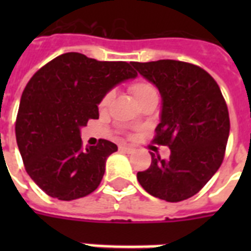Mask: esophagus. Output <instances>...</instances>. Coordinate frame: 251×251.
<instances>
[{
	"instance_id": "34e87169",
	"label": "esophagus",
	"mask_w": 251,
	"mask_h": 251,
	"mask_svg": "<svg viewBox=\"0 0 251 251\" xmlns=\"http://www.w3.org/2000/svg\"><path fill=\"white\" fill-rule=\"evenodd\" d=\"M120 150H121V151H125V152H133V149H131V147H127V146H120Z\"/></svg>"
}]
</instances>
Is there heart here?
Segmentation results:
<instances>
[{
  "mask_svg": "<svg viewBox=\"0 0 251 251\" xmlns=\"http://www.w3.org/2000/svg\"><path fill=\"white\" fill-rule=\"evenodd\" d=\"M130 90H131L134 98L137 99L138 102H141L143 99L149 98L151 95H157V91L156 88H155V86H153L152 83L147 82V80H137V82H134V83L130 86ZM113 98L114 91H108V92L102 96L101 101H100V106H101V108H106V106L112 102Z\"/></svg>",
  "mask_w": 251,
  "mask_h": 251,
  "instance_id": "obj_1",
  "label": "heart"
}]
</instances>
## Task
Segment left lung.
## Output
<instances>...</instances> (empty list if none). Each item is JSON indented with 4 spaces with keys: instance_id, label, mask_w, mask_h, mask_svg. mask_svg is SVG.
Masks as SVG:
<instances>
[{
    "instance_id": "left-lung-1",
    "label": "left lung",
    "mask_w": 251,
    "mask_h": 251,
    "mask_svg": "<svg viewBox=\"0 0 251 251\" xmlns=\"http://www.w3.org/2000/svg\"><path fill=\"white\" fill-rule=\"evenodd\" d=\"M161 95L153 142L168 146V160L151 152V165L137 178L149 194L167 202L195 195L218 172L229 137V113L212 76L197 65L159 60L131 62Z\"/></svg>"
}]
</instances>
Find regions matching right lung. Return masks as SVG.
<instances>
[{"label": "right lung", "mask_w": 251, "mask_h": 251, "mask_svg": "<svg viewBox=\"0 0 251 251\" xmlns=\"http://www.w3.org/2000/svg\"><path fill=\"white\" fill-rule=\"evenodd\" d=\"M138 74L124 61L65 53L37 70L21 98L15 137L28 176L49 197L82 198L96 190L117 146L82 147L80 127L99 118L102 96Z\"/></svg>", "instance_id": "obj_1"}]
</instances>
